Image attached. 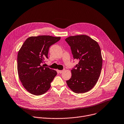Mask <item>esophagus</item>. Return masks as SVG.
<instances>
[{
  "mask_svg": "<svg viewBox=\"0 0 124 124\" xmlns=\"http://www.w3.org/2000/svg\"><path fill=\"white\" fill-rule=\"evenodd\" d=\"M63 71H64V70H58V72H59V73H62L63 72Z\"/></svg>",
  "mask_w": 124,
  "mask_h": 124,
  "instance_id": "obj_1",
  "label": "esophagus"
}]
</instances>
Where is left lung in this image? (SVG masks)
<instances>
[{"mask_svg":"<svg viewBox=\"0 0 124 124\" xmlns=\"http://www.w3.org/2000/svg\"><path fill=\"white\" fill-rule=\"evenodd\" d=\"M65 40L70 47L74 59L79 61L66 83L75 93L87 92L95 86L101 75L102 59L100 47L85 35L70 36Z\"/></svg>","mask_w":124,"mask_h":124,"instance_id":"1","label":"left lung"}]
</instances>
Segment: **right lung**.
<instances>
[{"label":"right lung","instance_id":"right-lung-1","mask_svg":"<svg viewBox=\"0 0 124 124\" xmlns=\"http://www.w3.org/2000/svg\"><path fill=\"white\" fill-rule=\"evenodd\" d=\"M61 39L49 35L31 36L24 41L18 54L17 68L19 78L24 88L34 95L45 93L57 74V71L44 67L48 59L50 47Z\"/></svg>","mask_w":124,"mask_h":124}]
</instances>
